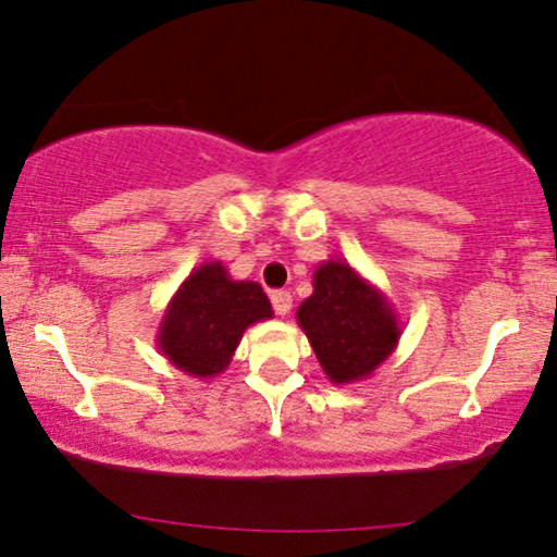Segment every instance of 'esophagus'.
Listing matches in <instances>:
<instances>
[{"label":"esophagus","mask_w":557,"mask_h":557,"mask_svg":"<svg viewBox=\"0 0 557 557\" xmlns=\"http://www.w3.org/2000/svg\"><path fill=\"white\" fill-rule=\"evenodd\" d=\"M271 304L278 317H286L288 311H292V294L284 292V288H281V292H271Z\"/></svg>","instance_id":"34e87169"}]
</instances>
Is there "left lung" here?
Segmentation results:
<instances>
[{"label":"left lung","mask_w":557,"mask_h":557,"mask_svg":"<svg viewBox=\"0 0 557 557\" xmlns=\"http://www.w3.org/2000/svg\"><path fill=\"white\" fill-rule=\"evenodd\" d=\"M296 322L334 385L370 377L403 334L387 296L339 258L319 263L314 294L296 309Z\"/></svg>","instance_id":"left-lung-1"}]
</instances>
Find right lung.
<instances>
[{
  "instance_id": "add662e5",
  "label": "right lung",
  "mask_w": 557,
  "mask_h": 557,
  "mask_svg": "<svg viewBox=\"0 0 557 557\" xmlns=\"http://www.w3.org/2000/svg\"><path fill=\"white\" fill-rule=\"evenodd\" d=\"M271 317L261 284L235 281L223 263L210 261L197 265L166 304L157 347L187 375L215 377L231 364L243 332Z\"/></svg>"
}]
</instances>
